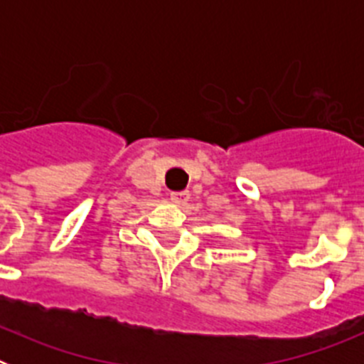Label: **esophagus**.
I'll return each instance as SVG.
<instances>
[{"label": "esophagus", "mask_w": 364, "mask_h": 364, "mask_svg": "<svg viewBox=\"0 0 364 364\" xmlns=\"http://www.w3.org/2000/svg\"><path fill=\"white\" fill-rule=\"evenodd\" d=\"M189 200V193L188 191H180V193H171V202L176 205H182Z\"/></svg>", "instance_id": "obj_1"}]
</instances>
